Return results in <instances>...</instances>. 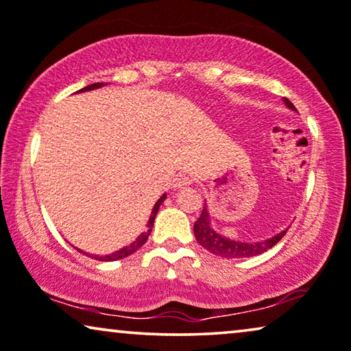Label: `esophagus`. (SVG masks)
Returning a JSON list of instances; mask_svg holds the SVG:
<instances>
[{"label":"esophagus","instance_id":"34e87169","mask_svg":"<svg viewBox=\"0 0 351 351\" xmlns=\"http://www.w3.org/2000/svg\"><path fill=\"white\" fill-rule=\"evenodd\" d=\"M191 182H192V180L187 175H178L175 180H173V187H176V189H180V187L189 186Z\"/></svg>","mask_w":351,"mask_h":351}]
</instances>
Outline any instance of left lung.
<instances>
[{
	"mask_svg": "<svg viewBox=\"0 0 351 351\" xmlns=\"http://www.w3.org/2000/svg\"><path fill=\"white\" fill-rule=\"evenodd\" d=\"M283 100L286 103V106L291 108V110H295L294 105L288 100V98H283ZM285 234L286 230L280 232V234H276L272 239L258 241V243H245V241L229 240L223 235L216 234V232L211 229L210 215L208 210H206V205H204V210H202L199 219L194 223V235L195 240L199 241V245L204 246V248L206 251H210V253L227 259L251 258V256L263 254L278 243V241L285 237Z\"/></svg>",
	"mask_w": 351,
	"mask_h": 351,
	"instance_id": "obj_1",
	"label": "left lung"
}]
</instances>
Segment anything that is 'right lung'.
<instances>
[{
  "label": "right lung",
  "instance_id": "1",
  "mask_svg": "<svg viewBox=\"0 0 351 351\" xmlns=\"http://www.w3.org/2000/svg\"><path fill=\"white\" fill-rule=\"evenodd\" d=\"M103 86V82H97V84H92V86H87V87H84V88H81V90L79 92H84V90H93V88H98V87H101ZM165 194L160 197L159 200L156 202V205H154V208H152V213H151V218H149V221H147V230L146 232H143V234L138 237V239L133 241L132 245H128V246H125V248H122V250H119V251H116V253H112V254H108V256H93V254H87V256H90V258H93V259H97V261H119V259H122V258H127V256H130L132 253H135V251L138 250V248H141L143 245L146 243V240H147V237H149V234H151V227L154 226V219H156V215H157V211H159V206L162 205V202L165 200Z\"/></svg>",
  "mask_w": 351,
  "mask_h": 351
}]
</instances>
